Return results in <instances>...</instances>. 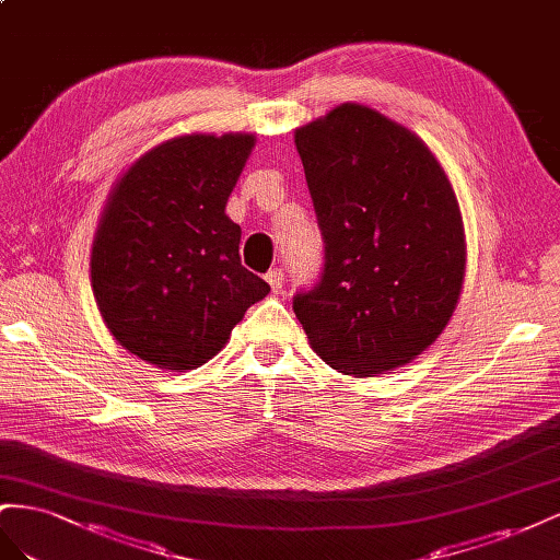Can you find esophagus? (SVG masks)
Masks as SVG:
<instances>
[{
    "label": "esophagus",
    "mask_w": 560,
    "mask_h": 560,
    "mask_svg": "<svg viewBox=\"0 0 560 560\" xmlns=\"http://www.w3.org/2000/svg\"><path fill=\"white\" fill-rule=\"evenodd\" d=\"M265 279H267V283H269L271 293H281V289H283V269H281V267L269 269Z\"/></svg>",
    "instance_id": "34e87169"
}]
</instances>
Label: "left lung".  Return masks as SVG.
Returning a JSON list of instances; mask_svg holds the SVG:
<instances>
[{
  "label": "left lung",
  "mask_w": 560,
  "mask_h": 560,
  "mask_svg": "<svg viewBox=\"0 0 560 560\" xmlns=\"http://www.w3.org/2000/svg\"><path fill=\"white\" fill-rule=\"evenodd\" d=\"M324 267L293 312L335 371L371 377L412 361L448 324L465 232L443 168L404 126L340 105L295 131Z\"/></svg>",
  "instance_id": "left-lung-1"
}]
</instances>
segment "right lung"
Returning <instances> with one entry per match:
<instances>
[{
  "instance_id": "right-lung-1",
  "label": "right lung",
  "mask_w": 560,
  "mask_h": 560,
  "mask_svg": "<svg viewBox=\"0 0 560 560\" xmlns=\"http://www.w3.org/2000/svg\"><path fill=\"white\" fill-rule=\"evenodd\" d=\"M255 138L185 136L124 173L91 255L93 295L117 342L156 369L213 359L269 283L242 265L225 215Z\"/></svg>"
}]
</instances>
